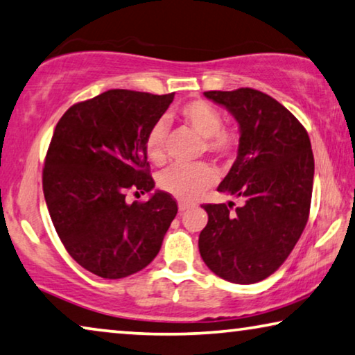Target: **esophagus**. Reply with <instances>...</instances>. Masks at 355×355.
<instances>
[{
	"label": "esophagus",
	"mask_w": 355,
	"mask_h": 355,
	"mask_svg": "<svg viewBox=\"0 0 355 355\" xmlns=\"http://www.w3.org/2000/svg\"><path fill=\"white\" fill-rule=\"evenodd\" d=\"M193 204H189V202H184V200H180L178 202V211L180 214H182V211H184V210H188L189 207H191Z\"/></svg>",
	"instance_id": "obj_1"
}]
</instances>
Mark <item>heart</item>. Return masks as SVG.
<instances>
[{"label": "heart", "instance_id": "heart-1", "mask_svg": "<svg viewBox=\"0 0 355 355\" xmlns=\"http://www.w3.org/2000/svg\"><path fill=\"white\" fill-rule=\"evenodd\" d=\"M183 123L191 127L204 139L205 151L216 156H228L239 145L236 130L223 127V116L214 105L205 100H191L178 110ZM166 123L156 121L148 130L145 139V153L150 162L162 166L166 162ZM216 182V172L209 164L199 162L194 166H173L157 177V187L173 198L193 200Z\"/></svg>", "mask_w": 355, "mask_h": 355}]
</instances>
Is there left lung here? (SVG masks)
Instances as JSON below:
<instances>
[{
    "label": "left lung",
    "instance_id": "8db88e82",
    "mask_svg": "<svg viewBox=\"0 0 355 355\" xmlns=\"http://www.w3.org/2000/svg\"><path fill=\"white\" fill-rule=\"evenodd\" d=\"M239 124L237 157L218 191L241 198L204 204L207 226L199 252L211 272L234 284H255L277 271L309 218L314 156L308 132L268 94L250 87L204 92Z\"/></svg>",
    "mask_w": 355,
    "mask_h": 355
}]
</instances>
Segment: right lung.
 Returning a JSON list of instances; mask_svg holds the SVG:
<instances>
[{"label":"right lung","instance_id":"right-lung-1","mask_svg":"<svg viewBox=\"0 0 355 355\" xmlns=\"http://www.w3.org/2000/svg\"><path fill=\"white\" fill-rule=\"evenodd\" d=\"M173 95L111 89L73 105L55 125L42 191L62 244L95 276L123 279L148 266L175 218V199L159 189L146 202L125 200L155 188L145 139Z\"/></svg>","mask_w":355,"mask_h":355}]
</instances>
